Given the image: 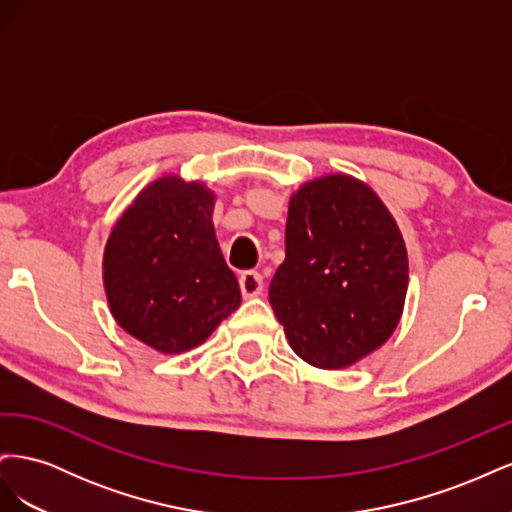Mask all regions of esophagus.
Masks as SVG:
<instances>
[{
  "mask_svg": "<svg viewBox=\"0 0 512 512\" xmlns=\"http://www.w3.org/2000/svg\"><path fill=\"white\" fill-rule=\"evenodd\" d=\"M241 292L245 299H252V297H258V294H262V290H265V284H262V275L258 271H245L241 275Z\"/></svg>",
  "mask_w": 512,
  "mask_h": 512,
  "instance_id": "1",
  "label": "esophagus"
}]
</instances>
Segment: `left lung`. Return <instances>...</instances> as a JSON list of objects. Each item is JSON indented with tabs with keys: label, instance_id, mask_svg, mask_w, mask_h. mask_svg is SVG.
<instances>
[{
	"label": "left lung",
	"instance_id": "obj_1",
	"mask_svg": "<svg viewBox=\"0 0 512 512\" xmlns=\"http://www.w3.org/2000/svg\"><path fill=\"white\" fill-rule=\"evenodd\" d=\"M408 275L404 235L365 181L329 173L290 196L286 260L269 303L305 363L346 369L389 342L404 314Z\"/></svg>",
	"mask_w": 512,
	"mask_h": 512
}]
</instances>
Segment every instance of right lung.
Instances as JSON below:
<instances>
[{"label":"right lung","instance_id":"1","mask_svg":"<svg viewBox=\"0 0 512 512\" xmlns=\"http://www.w3.org/2000/svg\"><path fill=\"white\" fill-rule=\"evenodd\" d=\"M205 181L162 175L111 228L102 256L106 303L119 327L160 354L203 342L241 305L213 228Z\"/></svg>","mask_w":512,"mask_h":512}]
</instances>
